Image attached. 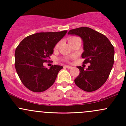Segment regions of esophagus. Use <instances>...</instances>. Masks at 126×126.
<instances>
[{"mask_svg":"<svg viewBox=\"0 0 126 126\" xmlns=\"http://www.w3.org/2000/svg\"><path fill=\"white\" fill-rule=\"evenodd\" d=\"M64 67L66 68H68V69H71V68H72V67L70 66H68V65H65Z\"/></svg>","mask_w":126,"mask_h":126,"instance_id":"1","label":"esophagus"}]
</instances>
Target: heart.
<instances>
[{
	"mask_svg": "<svg viewBox=\"0 0 126 126\" xmlns=\"http://www.w3.org/2000/svg\"><path fill=\"white\" fill-rule=\"evenodd\" d=\"M76 38V37H71V38H69V39H72V38ZM58 44H57V45H56L55 48H57V47H58ZM66 60L67 62H68V61H69V59H68V58H66Z\"/></svg>",
	"mask_w": 126,
	"mask_h": 126,
	"instance_id": "heart-1",
	"label": "heart"
}]
</instances>
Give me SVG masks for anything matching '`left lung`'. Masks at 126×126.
Instances as JSON below:
<instances>
[{"label":"left lung","instance_id":"obj_1","mask_svg":"<svg viewBox=\"0 0 126 126\" xmlns=\"http://www.w3.org/2000/svg\"><path fill=\"white\" fill-rule=\"evenodd\" d=\"M68 34L78 35L83 42V63H90L87 69L77 66L80 73L74 80L76 85L83 91L91 92L105 83L114 63L115 50L109 39L103 34L89 27L70 30Z\"/></svg>","mask_w":126,"mask_h":126}]
</instances>
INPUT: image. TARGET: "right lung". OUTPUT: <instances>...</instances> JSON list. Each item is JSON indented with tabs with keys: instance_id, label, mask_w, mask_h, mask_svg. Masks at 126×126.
I'll list each match as a JSON object with an SVG mask.
<instances>
[{
	"instance_id": "1",
	"label": "right lung",
	"mask_w": 126,
	"mask_h": 126,
	"mask_svg": "<svg viewBox=\"0 0 126 126\" xmlns=\"http://www.w3.org/2000/svg\"><path fill=\"white\" fill-rule=\"evenodd\" d=\"M67 32L33 34L25 38L17 46L15 54V68L22 83L29 90L43 92L54 84L63 66L52 65L47 69L43 63L50 61L54 47Z\"/></svg>"
}]
</instances>
